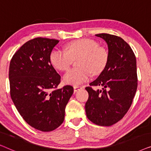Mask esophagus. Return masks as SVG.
Listing matches in <instances>:
<instances>
[{
    "mask_svg": "<svg viewBox=\"0 0 151 151\" xmlns=\"http://www.w3.org/2000/svg\"><path fill=\"white\" fill-rule=\"evenodd\" d=\"M83 88V86H73V89H74V92H77L78 91H79L80 89H82Z\"/></svg>",
    "mask_w": 151,
    "mask_h": 151,
    "instance_id": "1",
    "label": "esophagus"
}]
</instances>
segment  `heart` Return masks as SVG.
<instances>
[{
  "mask_svg": "<svg viewBox=\"0 0 151 151\" xmlns=\"http://www.w3.org/2000/svg\"><path fill=\"white\" fill-rule=\"evenodd\" d=\"M79 57V68L68 70L64 75L65 84L79 85L90 79L91 72L93 75L100 73L108 63L109 52L99 46L96 41L86 38L71 42L66 45L65 49H54L51 51L49 60L55 69L65 71L71 66L73 60Z\"/></svg>",
  "mask_w": 151,
  "mask_h": 151,
  "instance_id": "b5f03b06",
  "label": "heart"
}]
</instances>
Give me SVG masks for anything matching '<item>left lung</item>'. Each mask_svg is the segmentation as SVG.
Returning <instances> with one entry per match:
<instances>
[{
    "label": "left lung",
    "instance_id": "1",
    "mask_svg": "<svg viewBox=\"0 0 151 151\" xmlns=\"http://www.w3.org/2000/svg\"><path fill=\"white\" fill-rule=\"evenodd\" d=\"M96 36L106 41L109 60L96 80L86 87L88 99L86 117L99 126L109 127L123 118L131 107L137 88L136 58L131 47L120 37L109 34ZM102 86L95 91L92 86Z\"/></svg>",
    "mask_w": 151,
    "mask_h": 151
}]
</instances>
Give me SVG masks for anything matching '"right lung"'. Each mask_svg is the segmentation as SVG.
I'll return each instance as SVG.
<instances>
[{
  "instance_id": "obj_1",
  "label": "right lung",
  "mask_w": 151,
  "mask_h": 151,
  "mask_svg": "<svg viewBox=\"0 0 151 151\" xmlns=\"http://www.w3.org/2000/svg\"><path fill=\"white\" fill-rule=\"evenodd\" d=\"M59 40L36 38L24 43L10 61V96L18 113L31 127L48 132L63 122L73 86L60 83L49 56Z\"/></svg>"
}]
</instances>
